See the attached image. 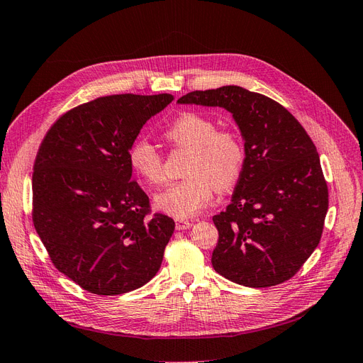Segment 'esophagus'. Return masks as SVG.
I'll return each mask as SVG.
<instances>
[{
	"instance_id": "34e87169",
	"label": "esophagus",
	"mask_w": 363,
	"mask_h": 363,
	"mask_svg": "<svg viewBox=\"0 0 363 363\" xmlns=\"http://www.w3.org/2000/svg\"><path fill=\"white\" fill-rule=\"evenodd\" d=\"M193 227V223L190 221H177V230H189Z\"/></svg>"
}]
</instances>
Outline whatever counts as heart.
Instances as JSON below:
<instances>
[{
	"label": "heart",
	"instance_id": "1",
	"mask_svg": "<svg viewBox=\"0 0 363 363\" xmlns=\"http://www.w3.org/2000/svg\"><path fill=\"white\" fill-rule=\"evenodd\" d=\"M166 138L190 150L184 167L186 178L160 191L155 205L174 218H191L211 202L216 186L224 191L238 181L245 160L244 145L238 133L218 130L216 121L196 112L181 113L167 127ZM128 164L147 184L160 185L166 179L163 157L143 136L131 143Z\"/></svg>",
	"mask_w": 363,
	"mask_h": 363
}]
</instances>
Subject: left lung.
Instances as JSON below:
<instances>
[{"label":"left lung","instance_id":"8db88e82","mask_svg":"<svg viewBox=\"0 0 363 363\" xmlns=\"http://www.w3.org/2000/svg\"><path fill=\"white\" fill-rule=\"evenodd\" d=\"M178 103L229 111L245 142L232 203L212 218L213 269L254 289L284 283L323 233L329 193L315 145L286 107L242 86L193 91Z\"/></svg>","mask_w":363,"mask_h":363}]
</instances>
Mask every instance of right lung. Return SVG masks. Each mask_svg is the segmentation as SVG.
Instances as JSON below:
<instances>
[{
    "instance_id": "add662e5",
    "label": "right lung",
    "mask_w": 363,
    "mask_h": 363,
    "mask_svg": "<svg viewBox=\"0 0 363 363\" xmlns=\"http://www.w3.org/2000/svg\"><path fill=\"white\" fill-rule=\"evenodd\" d=\"M172 94L99 97L64 113L38 147L33 221L52 263L84 290L113 296L158 272L174 221L131 181L128 150Z\"/></svg>"
}]
</instances>
